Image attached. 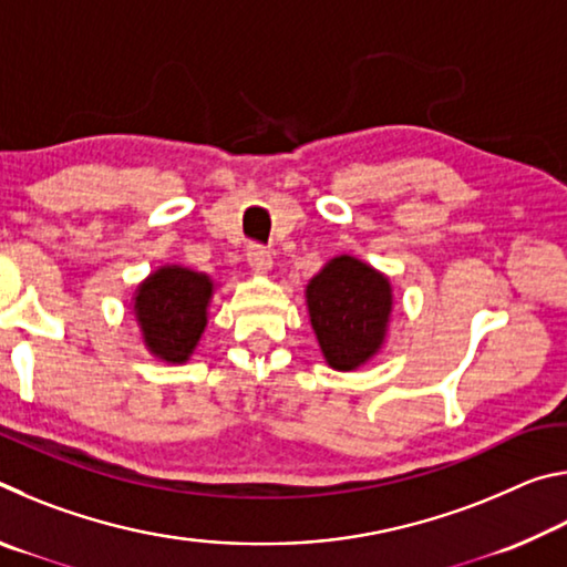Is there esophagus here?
Wrapping results in <instances>:
<instances>
[{
	"instance_id": "esophagus-1",
	"label": "esophagus",
	"mask_w": 567,
	"mask_h": 567,
	"mask_svg": "<svg viewBox=\"0 0 567 567\" xmlns=\"http://www.w3.org/2000/svg\"><path fill=\"white\" fill-rule=\"evenodd\" d=\"M247 262H249V267H252L255 272L267 275V272L272 270L270 249H265L262 245H249L247 247Z\"/></svg>"
}]
</instances>
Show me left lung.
Instances as JSON below:
<instances>
[{"instance_id":"left-lung-1","label":"left lung","mask_w":567,"mask_h":567,"mask_svg":"<svg viewBox=\"0 0 567 567\" xmlns=\"http://www.w3.org/2000/svg\"><path fill=\"white\" fill-rule=\"evenodd\" d=\"M307 312L332 370H358L378 354L392 312L390 280L358 257L340 255L307 282Z\"/></svg>"}]
</instances>
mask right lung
Returning a JSON list of instances; mask_svg holds the SVG:
<instances>
[{
  "label": "right lung",
  "instance_id": "1",
  "mask_svg": "<svg viewBox=\"0 0 567 567\" xmlns=\"http://www.w3.org/2000/svg\"><path fill=\"white\" fill-rule=\"evenodd\" d=\"M215 282L205 272L165 265L134 292V318L145 348L155 358L182 364L195 352L207 328Z\"/></svg>",
  "mask_w": 567,
  "mask_h": 567
}]
</instances>
